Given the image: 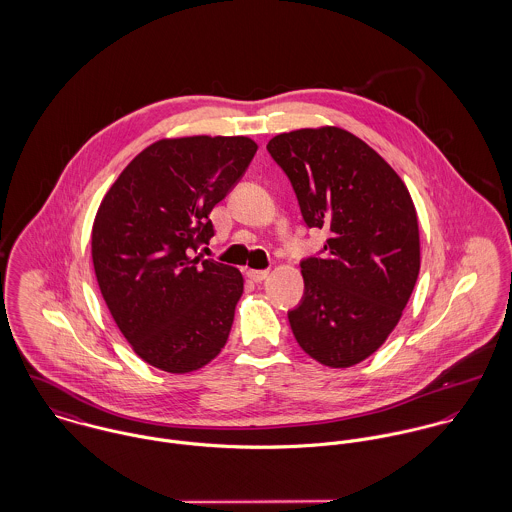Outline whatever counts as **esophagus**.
Wrapping results in <instances>:
<instances>
[{
	"label": "esophagus",
	"mask_w": 512,
	"mask_h": 512,
	"mask_svg": "<svg viewBox=\"0 0 512 512\" xmlns=\"http://www.w3.org/2000/svg\"><path fill=\"white\" fill-rule=\"evenodd\" d=\"M268 270H248L246 272V276L252 280V282H256V284H260V282H264L266 278H268Z\"/></svg>",
	"instance_id": "1"
}]
</instances>
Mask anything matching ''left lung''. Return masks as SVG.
<instances>
[{
	"label": "left lung",
	"instance_id": "8db88e82",
	"mask_svg": "<svg viewBox=\"0 0 512 512\" xmlns=\"http://www.w3.org/2000/svg\"><path fill=\"white\" fill-rule=\"evenodd\" d=\"M266 149L305 224L329 230L319 254L299 262L305 288L288 311L293 337L321 365H357L392 333L420 274L412 197L372 147L341 128L280 134Z\"/></svg>",
	"mask_w": 512,
	"mask_h": 512
}]
</instances>
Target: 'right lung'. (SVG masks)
<instances>
[{"label": "right lung", "mask_w": 512, "mask_h": 512, "mask_svg": "<svg viewBox=\"0 0 512 512\" xmlns=\"http://www.w3.org/2000/svg\"><path fill=\"white\" fill-rule=\"evenodd\" d=\"M258 146L244 136L177 138L146 147L120 173L92 226L102 297L132 349L165 372H191L226 345L242 274L195 256L209 219Z\"/></svg>", "instance_id": "1"}]
</instances>
